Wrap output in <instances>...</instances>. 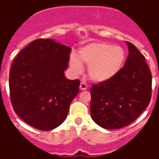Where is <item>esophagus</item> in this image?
<instances>
[{
  "instance_id": "1",
  "label": "esophagus",
  "mask_w": 159,
  "mask_h": 159,
  "mask_svg": "<svg viewBox=\"0 0 159 159\" xmlns=\"http://www.w3.org/2000/svg\"><path fill=\"white\" fill-rule=\"evenodd\" d=\"M80 89L82 90V91H84V90L87 89V85L85 83V82H82L80 83Z\"/></svg>"
}]
</instances>
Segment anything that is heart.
Listing matches in <instances>:
<instances>
[{"mask_svg": "<svg viewBox=\"0 0 159 159\" xmlns=\"http://www.w3.org/2000/svg\"><path fill=\"white\" fill-rule=\"evenodd\" d=\"M125 61V52L120 46L95 42L80 48L78 57L72 54L69 64L76 74L83 71L82 64L88 66L90 79L96 82H104L113 78L121 70Z\"/></svg>", "mask_w": 159, "mask_h": 159, "instance_id": "heart-1", "label": "heart"}]
</instances>
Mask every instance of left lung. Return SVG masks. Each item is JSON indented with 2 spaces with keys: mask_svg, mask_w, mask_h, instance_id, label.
Here are the masks:
<instances>
[{
  "mask_svg": "<svg viewBox=\"0 0 159 159\" xmlns=\"http://www.w3.org/2000/svg\"><path fill=\"white\" fill-rule=\"evenodd\" d=\"M129 55L124 67L109 81L92 85L91 116L107 129L123 128L134 121L148 106L152 75L145 57L126 42Z\"/></svg>",
  "mask_w": 159,
  "mask_h": 159,
  "instance_id": "8db88e82",
  "label": "left lung"
}]
</instances>
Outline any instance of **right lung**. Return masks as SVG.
<instances>
[{
	"instance_id": "obj_1",
	"label": "right lung",
	"mask_w": 159,
	"mask_h": 159,
	"mask_svg": "<svg viewBox=\"0 0 159 159\" xmlns=\"http://www.w3.org/2000/svg\"><path fill=\"white\" fill-rule=\"evenodd\" d=\"M71 48L51 39H39L18 53L10 70L9 87L14 111L39 130L53 129L67 118L79 92V80L64 71Z\"/></svg>"
}]
</instances>
